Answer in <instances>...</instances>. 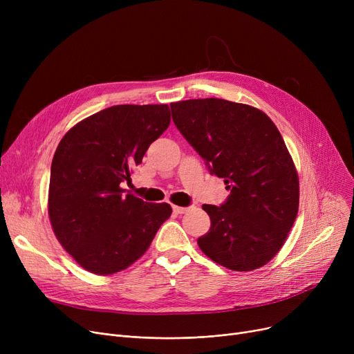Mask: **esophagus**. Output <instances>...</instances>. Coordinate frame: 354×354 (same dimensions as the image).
I'll return each mask as SVG.
<instances>
[{
	"mask_svg": "<svg viewBox=\"0 0 354 354\" xmlns=\"http://www.w3.org/2000/svg\"><path fill=\"white\" fill-rule=\"evenodd\" d=\"M174 212L175 214H185V212H188V209L189 208H187V207H176V205H174Z\"/></svg>",
	"mask_w": 354,
	"mask_h": 354,
	"instance_id": "1",
	"label": "esophagus"
}]
</instances>
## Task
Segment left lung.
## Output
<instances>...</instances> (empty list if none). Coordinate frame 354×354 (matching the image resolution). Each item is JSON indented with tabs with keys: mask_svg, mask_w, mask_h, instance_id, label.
Segmentation results:
<instances>
[{
	"mask_svg": "<svg viewBox=\"0 0 354 354\" xmlns=\"http://www.w3.org/2000/svg\"><path fill=\"white\" fill-rule=\"evenodd\" d=\"M182 136L231 191L222 205H202L209 231L202 252L235 271L266 266L281 250L299 212V175L281 133L252 106L222 99L171 104Z\"/></svg>",
	"mask_w": 354,
	"mask_h": 354,
	"instance_id": "obj_1",
	"label": "left lung"
}]
</instances>
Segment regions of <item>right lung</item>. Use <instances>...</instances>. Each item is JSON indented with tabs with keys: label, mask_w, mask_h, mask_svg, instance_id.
<instances>
[{
	"label": "right lung",
	"mask_w": 354,
	"mask_h": 354,
	"mask_svg": "<svg viewBox=\"0 0 354 354\" xmlns=\"http://www.w3.org/2000/svg\"><path fill=\"white\" fill-rule=\"evenodd\" d=\"M171 123L167 104H119L88 116L54 153L48 215L63 248L87 271L115 274L133 264L171 216L122 188L130 171Z\"/></svg>",
	"instance_id": "right-lung-1"
}]
</instances>
